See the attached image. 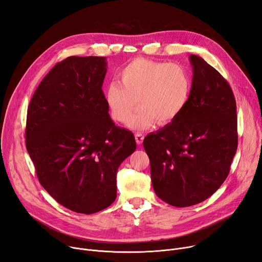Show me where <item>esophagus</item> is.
Masks as SVG:
<instances>
[{
    "label": "esophagus",
    "instance_id": "esophagus-1",
    "mask_svg": "<svg viewBox=\"0 0 262 262\" xmlns=\"http://www.w3.org/2000/svg\"><path fill=\"white\" fill-rule=\"evenodd\" d=\"M135 141H136V144L137 145H141L144 141V135L142 133H135Z\"/></svg>",
    "mask_w": 262,
    "mask_h": 262
}]
</instances>
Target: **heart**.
<instances>
[{"label": "heart", "instance_id": "1", "mask_svg": "<svg viewBox=\"0 0 262 262\" xmlns=\"http://www.w3.org/2000/svg\"><path fill=\"white\" fill-rule=\"evenodd\" d=\"M119 82L106 86L104 97L113 119L125 124L137 105L141 107L128 126L145 130L155 121L166 125L176 119L187 104L191 78L179 62H164L147 58L131 60L118 73Z\"/></svg>", "mask_w": 262, "mask_h": 262}]
</instances>
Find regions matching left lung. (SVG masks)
Wrapping results in <instances>:
<instances>
[{"label":"left lung","mask_w":262,"mask_h":262,"mask_svg":"<svg viewBox=\"0 0 262 262\" xmlns=\"http://www.w3.org/2000/svg\"><path fill=\"white\" fill-rule=\"evenodd\" d=\"M189 60L193 77L187 104L176 119L144 140L153 189L176 207L201 203L216 192L238 146L232 89L204 59L190 55Z\"/></svg>","instance_id":"left-lung-1"}]
</instances>
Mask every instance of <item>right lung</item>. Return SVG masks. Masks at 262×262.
I'll use <instances>...</instances> for the list:
<instances>
[{"label":"right lung","mask_w":262,"mask_h":262,"mask_svg":"<svg viewBox=\"0 0 262 262\" xmlns=\"http://www.w3.org/2000/svg\"><path fill=\"white\" fill-rule=\"evenodd\" d=\"M105 73V57H69L44 77L27 110L26 149L40 184L85 214L115 201L117 169L136 149L133 133L109 115Z\"/></svg>","instance_id":"obj_1"}]
</instances>
